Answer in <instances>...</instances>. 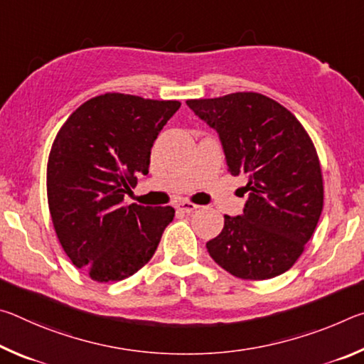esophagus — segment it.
Masks as SVG:
<instances>
[{
    "instance_id": "34e87169",
    "label": "esophagus",
    "mask_w": 364,
    "mask_h": 364,
    "mask_svg": "<svg viewBox=\"0 0 364 364\" xmlns=\"http://www.w3.org/2000/svg\"><path fill=\"white\" fill-rule=\"evenodd\" d=\"M176 208H180V210L186 212V213H191V212L197 210V208H199V205L193 204V202H189V200H181V202H178V204H176Z\"/></svg>"
}]
</instances>
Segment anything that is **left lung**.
<instances>
[{"label": "left lung", "instance_id": "1", "mask_svg": "<svg viewBox=\"0 0 364 364\" xmlns=\"http://www.w3.org/2000/svg\"><path fill=\"white\" fill-rule=\"evenodd\" d=\"M186 104L218 133L228 171L247 181L242 215H225L223 230L207 242L208 254L241 279L286 273L323 210L321 167L305 128L279 102L258 93Z\"/></svg>", "mask_w": 364, "mask_h": 364}]
</instances>
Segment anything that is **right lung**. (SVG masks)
<instances>
[{"label": "right lung", "mask_w": 364, "mask_h": 364, "mask_svg": "<svg viewBox=\"0 0 364 364\" xmlns=\"http://www.w3.org/2000/svg\"><path fill=\"white\" fill-rule=\"evenodd\" d=\"M178 101L106 93L60 128L48 160V204L67 257L97 282L122 281L151 260L173 207L125 205L149 171L151 147Z\"/></svg>", "instance_id": "1"}]
</instances>
